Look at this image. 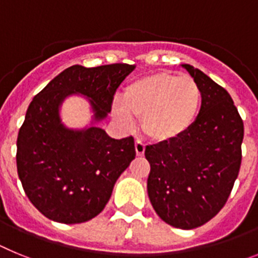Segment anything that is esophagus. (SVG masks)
I'll return each mask as SVG.
<instances>
[{
  "mask_svg": "<svg viewBox=\"0 0 258 258\" xmlns=\"http://www.w3.org/2000/svg\"><path fill=\"white\" fill-rule=\"evenodd\" d=\"M134 147H136L137 156H143V154H145V150H146L145 143H142L141 141H136V145H134Z\"/></svg>",
  "mask_w": 258,
  "mask_h": 258,
  "instance_id": "obj_1",
  "label": "esophagus"
}]
</instances>
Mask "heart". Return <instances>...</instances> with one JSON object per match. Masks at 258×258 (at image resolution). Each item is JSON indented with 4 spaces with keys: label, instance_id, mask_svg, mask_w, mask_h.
Returning <instances> with one entry per match:
<instances>
[{
    "label": "heart",
    "instance_id": "heart-1",
    "mask_svg": "<svg viewBox=\"0 0 258 258\" xmlns=\"http://www.w3.org/2000/svg\"><path fill=\"white\" fill-rule=\"evenodd\" d=\"M203 95L197 81L169 72L146 75L127 84L112 116L126 129L142 118V131L157 143H170L190 131L199 117Z\"/></svg>",
    "mask_w": 258,
    "mask_h": 258
}]
</instances>
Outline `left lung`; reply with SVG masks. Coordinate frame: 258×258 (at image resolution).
I'll return each instance as SVG.
<instances>
[{"label":"left lung","mask_w":258,"mask_h":258,"mask_svg":"<svg viewBox=\"0 0 258 258\" xmlns=\"http://www.w3.org/2000/svg\"><path fill=\"white\" fill-rule=\"evenodd\" d=\"M182 67L202 90L199 117L170 143L147 146V192L157 216L177 229L199 227L227 202L241 163L244 125L229 93L198 68Z\"/></svg>","instance_id":"obj_1"}]
</instances>
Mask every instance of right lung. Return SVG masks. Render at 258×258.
<instances>
[{"mask_svg": "<svg viewBox=\"0 0 258 258\" xmlns=\"http://www.w3.org/2000/svg\"><path fill=\"white\" fill-rule=\"evenodd\" d=\"M134 68L72 66L32 99L18 134L17 168L26 195L49 220L81 223L98 216L136 157L133 137L115 140L97 125L111 112L116 89ZM71 95L88 98L90 127L71 130L61 122L60 107Z\"/></svg>", "mask_w": 258, "mask_h": 258, "instance_id": "add662e5", "label": "right lung"}]
</instances>
